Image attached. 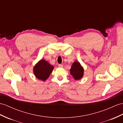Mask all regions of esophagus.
<instances>
[{
    "label": "esophagus",
    "mask_w": 123,
    "mask_h": 123,
    "mask_svg": "<svg viewBox=\"0 0 123 123\" xmlns=\"http://www.w3.org/2000/svg\"><path fill=\"white\" fill-rule=\"evenodd\" d=\"M58 67H59V68H62V67H63V65H62V64H59L58 65Z\"/></svg>",
    "instance_id": "obj_1"
}]
</instances>
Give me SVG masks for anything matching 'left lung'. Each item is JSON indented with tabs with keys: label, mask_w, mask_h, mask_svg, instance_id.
<instances>
[{
	"label": "left lung",
	"mask_w": 123,
	"mask_h": 123,
	"mask_svg": "<svg viewBox=\"0 0 123 123\" xmlns=\"http://www.w3.org/2000/svg\"><path fill=\"white\" fill-rule=\"evenodd\" d=\"M70 74L75 80H79L82 78L84 74V69L78 62H75L70 70Z\"/></svg>",
	"instance_id": "8db88e82"
}]
</instances>
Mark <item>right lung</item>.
<instances>
[{
  "label": "right lung",
  "instance_id": "1",
  "mask_svg": "<svg viewBox=\"0 0 123 123\" xmlns=\"http://www.w3.org/2000/svg\"><path fill=\"white\" fill-rule=\"evenodd\" d=\"M53 67L44 60H40L34 68V72L39 80L45 81L52 73Z\"/></svg>",
  "mask_w": 123,
  "mask_h": 123
}]
</instances>
